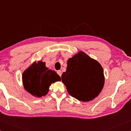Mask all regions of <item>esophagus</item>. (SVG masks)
<instances>
[{"instance_id":"34e87169","label":"esophagus","mask_w":131,"mask_h":131,"mask_svg":"<svg viewBox=\"0 0 131 131\" xmlns=\"http://www.w3.org/2000/svg\"><path fill=\"white\" fill-rule=\"evenodd\" d=\"M57 74H58L60 77H61V75H62V72H61V71L60 70L57 71Z\"/></svg>"}]
</instances>
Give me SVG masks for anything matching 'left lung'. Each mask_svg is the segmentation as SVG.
Wrapping results in <instances>:
<instances>
[{
	"instance_id": "obj_1",
	"label": "left lung",
	"mask_w": 131,
	"mask_h": 131,
	"mask_svg": "<svg viewBox=\"0 0 131 131\" xmlns=\"http://www.w3.org/2000/svg\"><path fill=\"white\" fill-rule=\"evenodd\" d=\"M61 80L72 97L90 101L99 95L104 87V70L98 61L80 52L68 59Z\"/></svg>"
}]
</instances>
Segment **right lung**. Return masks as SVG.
<instances>
[{
	"mask_svg": "<svg viewBox=\"0 0 131 131\" xmlns=\"http://www.w3.org/2000/svg\"><path fill=\"white\" fill-rule=\"evenodd\" d=\"M24 88L29 93L37 97L45 95L50 84L60 81L61 78L57 73L46 67L44 62L34 63L22 74Z\"/></svg>",
	"mask_w": 131,
	"mask_h": 131,
	"instance_id": "1",
	"label": "right lung"
}]
</instances>
